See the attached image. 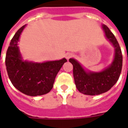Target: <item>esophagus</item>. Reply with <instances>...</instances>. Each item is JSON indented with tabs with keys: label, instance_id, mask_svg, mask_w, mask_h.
<instances>
[{
	"label": "esophagus",
	"instance_id": "obj_1",
	"mask_svg": "<svg viewBox=\"0 0 128 128\" xmlns=\"http://www.w3.org/2000/svg\"><path fill=\"white\" fill-rule=\"evenodd\" d=\"M72 56H73V54H72V53H67L66 55V58L67 60H68V59H70V58H72Z\"/></svg>",
	"mask_w": 128,
	"mask_h": 128
}]
</instances>
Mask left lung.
Listing matches in <instances>:
<instances>
[{
	"instance_id": "obj_1",
	"label": "left lung",
	"mask_w": 128,
	"mask_h": 128,
	"mask_svg": "<svg viewBox=\"0 0 128 128\" xmlns=\"http://www.w3.org/2000/svg\"><path fill=\"white\" fill-rule=\"evenodd\" d=\"M106 37L114 47V58L109 66L101 72H87L75 59L69 62L73 66V77L79 91L87 95H97L108 91L118 81L121 69L123 56L121 48L114 34L105 24H102Z\"/></svg>"
}]
</instances>
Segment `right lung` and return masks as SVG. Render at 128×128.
<instances>
[{"mask_svg": "<svg viewBox=\"0 0 128 128\" xmlns=\"http://www.w3.org/2000/svg\"><path fill=\"white\" fill-rule=\"evenodd\" d=\"M26 25L18 29L11 40L5 58L7 74L16 88L24 94L35 96L49 92L58 72L66 59L35 63L22 60L18 42Z\"/></svg>", "mask_w": 128, "mask_h": 128, "instance_id": "obj_1", "label": "right lung"}]
</instances>
